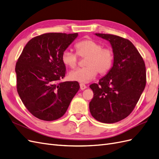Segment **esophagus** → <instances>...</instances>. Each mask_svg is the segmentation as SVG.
Returning a JSON list of instances; mask_svg holds the SVG:
<instances>
[{"instance_id":"esophagus-1","label":"esophagus","mask_w":159,"mask_h":159,"mask_svg":"<svg viewBox=\"0 0 159 159\" xmlns=\"http://www.w3.org/2000/svg\"><path fill=\"white\" fill-rule=\"evenodd\" d=\"M80 88L81 90H84L87 88V86L84 83H80Z\"/></svg>"}]
</instances>
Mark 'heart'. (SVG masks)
Segmentation results:
<instances>
[{"instance_id": "b5f03b06", "label": "heart", "mask_w": 159, "mask_h": 159, "mask_svg": "<svg viewBox=\"0 0 159 159\" xmlns=\"http://www.w3.org/2000/svg\"><path fill=\"white\" fill-rule=\"evenodd\" d=\"M75 48L76 53L66 50L62 54V61L65 66L74 69L79 62V57L86 58L85 67L72 71L69 77L81 83L90 82L97 72L105 75L111 70L114 62V52L110 48H103V44L93 39H85L77 42Z\"/></svg>"}]
</instances>
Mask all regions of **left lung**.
Wrapping results in <instances>:
<instances>
[{"instance_id":"obj_1","label":"left lung","mask_w":159,"mask_h":159,"mask_svg":"<svg viewBox=\"0 0 159 159\" xmlns=\"http://www.w3.org/2000/svg\"><path fill=\"white\" fill-rule=\"evenodd\" d=\"M108 40L114 52V62L107 74L90 88L92 116L102 123L113 124L128 117L136 105L146 83L144 60L129 40L120 36L95 34Z\"/></svg>"}]
</instances>
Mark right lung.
<instances>
[{
  "instance_id": "1",
  "label": "right lung",
  "mask_w": 159,
  "mask_h": 159,
  "mask_svg": "<svg viewBox=\"0 0 159 159\" xmlns=\"http://www.w3.org/2000/svg\"><path fill=\"white\" fill-rule=\"evenodd\" d=\"M77 36V33L36 36L26 44L16 63L18 94L27 110L39 120L60 118L79 91L77 81H60L66 74L62 54Z\"/></svg>"
}]
</instances>
